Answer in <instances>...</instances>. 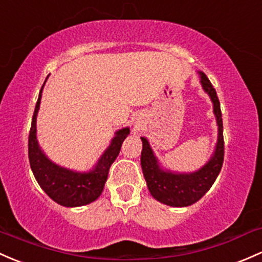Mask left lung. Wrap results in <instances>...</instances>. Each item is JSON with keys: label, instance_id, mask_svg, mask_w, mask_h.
<instances>
[{"label": "left lung", "instance_id": "obj_1", "mask_svg": "<svg viewBox=\"0 0 262 262\" xmlns=\"http://www.w3.org/2000/svg\"><path fill=\"white\" fill-rule=\"evenodd\" d=\"M200 74L204 91L210 96L214 104V113L219 126L216 149L208 164H205L200 170L191 174H174L171 171H163L158 165L148 140L142 138L143 149L140 163L149 191L158 201L170 206H189L200 200L216 180L224 163L223 118L220 102L216 91L212 87L208 77L204 73Z\"/></svg>", "mask_w": 262, "mask_h": 262}]
</instances>
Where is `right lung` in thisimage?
Segmentation results:
<instances>
[{
    "label": "right lung",
    "instance_id": "add662e5",
    "mask_svg": "<svg viewBox=\"0 0 262 262\" xmlns=\"http://www.w3.org/2000/svg\"><path fill=\"white\" fill-rule=\"evenodd\" d=\"M41 96L42 89L34 108L32 124L28 136V159L34 178L46 194L59 205L67 208L87 205L98 199L99 195L102 194L104 184L107 182L109 168L117 159L122 148V143L129 134V128H123L117 132V136L112 140V144L100 157L98 164L93 170L89 173L71 171L47 159L38 146L36 137V118L41 103Z\"/></svg>",
    "mask_w": 262,
    "mask_h": 262
}]
</instances>
